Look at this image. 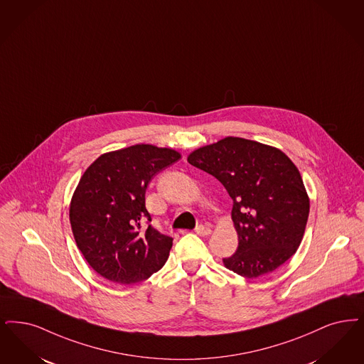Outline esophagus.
Instances as JSON below:
<instances>
[{
    "label": "esophagus",
    "instance_id": "1",
    "mask_svg": "<svg viewBox=\"0 0 364 364\" xmlns=\"http://www.w3.org/2000/svg\"><path fill=\"white\" fill-rule=\"evenodd\" d=\"M195 233L199 234V235H208V234H211V229L205 225H199V226H196Z\"/></svg>",
    "mask_w": 364,
    "mask_h": 364
}]
</instances>
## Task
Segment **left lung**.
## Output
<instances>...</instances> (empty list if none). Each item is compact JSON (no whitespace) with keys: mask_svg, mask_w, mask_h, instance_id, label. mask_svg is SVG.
<instances>
[{"mask_svg":"<svg viewBox=\"0 0 364 364\" xmlns=\"http://www.w3.org/2000/svg\"><path fill=\"white\" fill-rule=\"evenodd\" d=\"M188 162L214 176L233 199L238 247L225 265L241 277H262L299 247L310 203L302 177L279 149L237 136L204 146Z\"/></svg>","mask_w":364,"mask_h":364,"instance_id":"obj_1","label":"left lung"}]
</instances>
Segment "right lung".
Masks as SVG:
<instances>
[{
	"instance_id": "1",
	"label": "right lung",
	"mask_w": 364,
	"mask_h": 364,
	"mask_svg": "<svg viewBox=\"0 0 364 364\" xmlns=\"http://www.w3.org/2000/svg\"><path fill=\"white\" fill-rule=\"evenodd\" d=\"M180 157L172 149L134 145L102 154L85 171L70 203V225L99 275L134 284L168 260L173 238L150 225L145 193L151 178Z\"/></svg>"
}]
</instances>
